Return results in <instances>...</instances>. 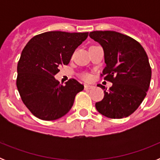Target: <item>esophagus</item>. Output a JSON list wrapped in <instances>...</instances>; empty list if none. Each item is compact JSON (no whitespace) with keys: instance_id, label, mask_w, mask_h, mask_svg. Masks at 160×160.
Listing matches in <instances>:
<instances>
[{"instance_id":"1","label":"esophagus","mask_w":160,"mask_h":160,"mask_svg":"<svg viewBox=\"0 0 160 160\" xmlns=\"http://www.w3.org/2000/svg\"><path fill=\"white\" fill-rule=\"evenodd\" d=\"M92 88H93L92 86H90V85L85 84V86H84V89H85V90H90V89H92Z\"/></svg>"}]
</instances>
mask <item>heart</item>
<instances>
[{
	"instance_id": "heart-1",
	"label": "heart",
	"mask_w": 160,
	"mask_h": 160,
	"mask_svg": "<svg viewBox=\"0 0 160 160\" xmlns=\"http://www.w3.org/2000/svg\"><path fill=\"white\" fill-rule=\"evenodd\" d=\"M82 78L84 79L85 81H89L90 79V76L89 74H87V73H85V74L82 75Z\"/></svg>"
}]
</instances>
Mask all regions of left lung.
Segmentation results:
<instances>
[{
    "label": "left lung",
    "instance_id": "1",
    "mask_svg": "<svg viewBox=\"0 0 160 160\" xmlns=\"http://www.w3.org/2000/svg\"><path fill=\"white\" fill-rule=\"evenodd\" d=\"M90 37L102 46L107 66L101 77L113 83L104 98L95 103L97 111L110 118L131 115L139 107L150 87L152 69L148 55L137 41L115 31H93Z\"/></svg>",
    "mask_w": 160,
    "mask_h": 160
}]
</instances>
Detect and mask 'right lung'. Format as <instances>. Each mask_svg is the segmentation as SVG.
Returning a JSON list of instances; mask_svg holds the SVG:
<instances>
[{
    "label": "right lung",
    "mask_w": 160,
    "mask_h": 160,
    "mask_svg": "<svg viewBox=\"0 0 160 160\" xmlns=\"http://www.w3.org/2000/svg\"><path fill=\"white\" fill-rule=\"evenodd\" d=\"M88 32L50 31L31 38L18 64L17 87L22 102L34 116L56 120L69 112L76 94L84 86L71 78L66 85L54 78L59 68L68 65L73 52Z\"/></svg>",
    "instance_id": "1"
}]
</instances>
